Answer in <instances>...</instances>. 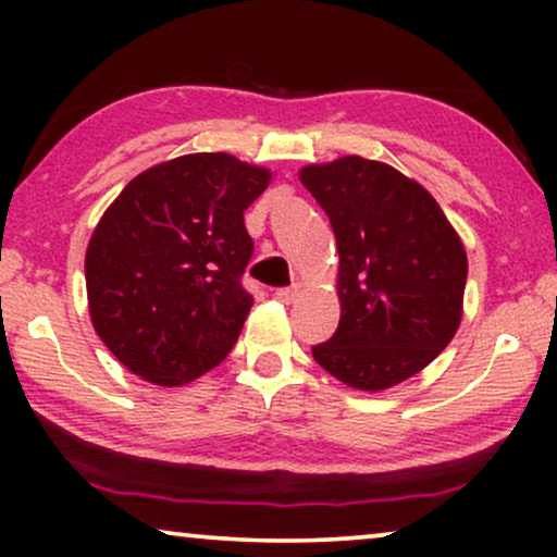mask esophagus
<instances>
[{
  "label": "esophagus",
  "instance_id": "obj_1",
  "mask_svg": "<svg viewBox=\"0 0 557 557\" xmlns=\"http://www.w3.org/2000/svg\"><path fill=\"white\" fill-rule=\"evenodd\" d=\"M299 294H301V284H294V286H288V288H278L276 299L284 301V304H292V301L299 299Z\"/></svg>",
  "mask_w": 557,
  "mask_h": 557
}]
</instances>
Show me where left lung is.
<instances>
[{"mask_svg": "<svg viewBox=\"0 0 557 557\" xmlns=\"http://www.w3.org/2000/svg\"><path fill=\"white\" fill-rule=\"evenodd\" d=\"M337 238L339 326L314 360L352 391L413 377L454 339L463 317L467 248L421 182L347 154L299 170Z\"/></svg>", "mask_w": 557, "mask_h": 557, "instance_id": "1", "label": "left lung"}]
</instances>
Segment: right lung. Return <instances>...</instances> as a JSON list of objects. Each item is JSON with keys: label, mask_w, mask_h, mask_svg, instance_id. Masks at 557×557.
<instances>
[{"label": "right lung", "mask_w": 557, "mask_h": 557, "mask_svg": "<svg viewBox=\"0 0 557 557\" xmlns=\"http://www.w3.org/2000/svg\"><path fill=\"white\" fill-rule=\"evenodd\" d=\"M271 170L225 151L166 159L128 182L86 248L94 330L147 383L180 387L231 352L253 296L243 210Z\"/></svg>", "instance_id": "1"}]
</instances>
